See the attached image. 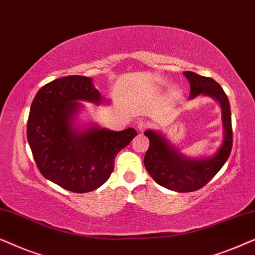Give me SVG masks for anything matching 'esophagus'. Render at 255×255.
I'll return each instance as SVG.
<instances>
[{
	"instance_id": "obj_1",
	"label": "esophagus",
	"mask_w": 255,
	"mask_h": 255,
	"mask_svg": "<svg viewBox=\"0 0 255 255\" xmlns=\"http://www.w3.org/2000/svg\"><path fill=\"white\" fill-rule=\"evenodd\" d=\"M147 128H148V123H147V122H145V121H139V122H138V124H137V130H138L139 132H144Z\"/></svg>"
}]
</instances>
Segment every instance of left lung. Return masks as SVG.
I'll list each match as a JSON object with an SVG mask.
<instances>
[{"mask_svg": "<svg viewBox=\"0 0 255 255\" xmlns=\"http://www.w3.org/2000/svg\"><path fill=\"white\" fill-rule=\"evenodd\" d=\"M190 83L189 99L198 95L209 96L217 101L222 111L223 141L221 147L211 156L189 158L183 155L159 131L146 130L149 147L144 158V165L152 179L160 186L179 193H190L204 187L224 166L232 149L231 109L224 90L214 79L201 76L194 72H184Z\"/></svg>", "mask_w": 255, "mask_h": 255, "instance_id": "8db88e82", "label": "left lung"}]
</instances>
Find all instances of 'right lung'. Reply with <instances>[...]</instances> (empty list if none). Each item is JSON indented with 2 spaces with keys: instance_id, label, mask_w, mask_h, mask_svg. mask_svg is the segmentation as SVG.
Segmentation results:
<instances>
[{
  "instance_id": "1",
  "label": "right lung",
  "mask_w": 255,
  "mask_h": 255,
  "mask_svg": "<svg viewBox=\"0 0 255 255\" xmlns=\"http://www.w3.org/2000/svg\"><path fill=\"white\" fill-rule=\"evenodd\" d=\"M80 101L110 103L86 76H65L41 87L31 104L26 135L44 177L73 193H88L109 179L117 153L137 132L133 128L79 127L78 116L85 108Z\"/></svg>"
}]
</instances>
